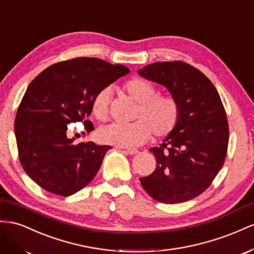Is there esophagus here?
Masks as SVG:
<instances>
[{
    "label": "esophagus",
    "instance_id": "1",
    "mask_svg": "<svg viewBox=\"0 0 254 254\" xmlns=\"http://www.w3.org/2000/svg\"><path fill=\"white\" fill-rule=\"evenodd\" d=\"M126 152H127V154H129V155H134V154L138 153V150H137L136 148H127Z\"/></svg>",
    "mask_w": 254,
    "mask_h": 254
}]
</instances>
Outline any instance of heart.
Returning <instances> with one entry per match:
<instances>
[{"instance_id":"b5f03b06","label":"heart","mask_w":254,"mask_h":254,"mask_svg":"<svg viewBox=\"0 0 254 254\" xmlns=\"http://www.w3.org/2000/svg\"><path fill=\"white\" fill-rule=\"evenodd\" d=\"M123 89L139 103L134 118L127 125L111 123L99 128L98 139L105 144L131 147L146 142L151 135L165 138L175 131L181 118V104L171 95H157L156 87L146 78L134 77L123 85ZM111 102V88L104 87L93 97L91 113L99 121L106 120Z\"/></svg>"}]
</instances>
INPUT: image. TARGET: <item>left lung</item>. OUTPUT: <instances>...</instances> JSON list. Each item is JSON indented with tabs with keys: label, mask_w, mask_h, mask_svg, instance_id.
<instances>
[{
	"label": "left lung",
	"mask_w": 254,
	"mask_h": 254,
	"mask_svg": "<svg viewBox=\"0 0 254 254\" xmlns=\"http://www.w3.org/2000/svg\"><path fill=\"white\" fill-rule=\"evenodd\" d=\"M164 85L181 104L175 131L150 151L156 169L140 184L162 203H182L205 191L224 163L229 123L219 93L200 70L184 62H158L138 71Z\"/></svg>",
	"instance_id": "obj_1"
}]
</instances>
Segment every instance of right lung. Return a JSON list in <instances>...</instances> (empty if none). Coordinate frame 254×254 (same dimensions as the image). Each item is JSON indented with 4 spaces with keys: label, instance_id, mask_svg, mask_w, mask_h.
<instances>
[{
    "label": "right lung",
    "instance_id": "right-lung-1",
    "mask_svg": "<svg viewBox=\"0 0 254 254\" xmlns=\"http://www.w3.org/2000/svg\"><path fill=\"white\" fill-rule=\"evenodd\" d=\"M129 70L96 57H75L51 64L28 85L14 119L18 154L26 175L62 197L81 190L95 178L111 146L74 142L67 125L83 122L93 97Z\"/></svg>",
    "mask_w": 254,
    "mask_h": 254
}]
</instances>
